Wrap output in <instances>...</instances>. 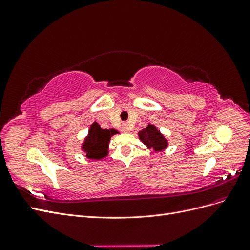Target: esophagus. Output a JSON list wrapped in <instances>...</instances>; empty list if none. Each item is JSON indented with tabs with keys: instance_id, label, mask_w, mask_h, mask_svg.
Masks as SVG:
<instances>
[{
	"instance_id": "esophagus-1",
	"label": "esophagus",
	"mask_w": 250,
	"mask_h": 250,
	"mask_svg": "<svg viewBox=\"0 0 250 250\" xmlns=\"http://www.w3.org/2000/svg\"><path fill=\"white\" fill-rule=\"evenodd\" d=\"M122 131H124V132L129 131V127H128V125L126 123L122 124Z\"/></svg>"
}]
</instances>
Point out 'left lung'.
Listing matches in <instances>:
<instances>
[{
    "label": "left lung",
    "instance_id": "obj_1",
    "mask_svg": "<svg viewBox=\"0 0 250 250\" xmlns=\"http://www.w3.org/2000/svg\"><path fill=\"white\" fill-rule=\"evenodd\" d=\"M139 137L145 145L155 151H162L168 145L167 141L153 125H148L144 128L139 132Z\"/></svg>",
    "mask_w": 250,
    "mask_h": 250
}]
</instances>
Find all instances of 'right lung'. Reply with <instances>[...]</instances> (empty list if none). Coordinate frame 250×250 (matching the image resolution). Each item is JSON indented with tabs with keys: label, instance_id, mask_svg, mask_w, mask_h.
I'll list each match as a JSON object with an SVG mask.
<instances>
[{
	"label": "right lung",
	"instance_id": "1",
	"mask_svg": "<svg viewBox=\"0 0 250 250\" xmlns=\"http://www.w3.org/2000/svg\"><path fill=\"white\" fill-rule=\"evenodd\" d=\"M115 133H117V130L101 129L99 124L95 122L90 126L88 137L83 144V149L85 150L86 156L93 160H100L106 155L110 137Z\"/></svg>",
	"mask_w": 250,
	"mask_h": 250
}]
</instances>
